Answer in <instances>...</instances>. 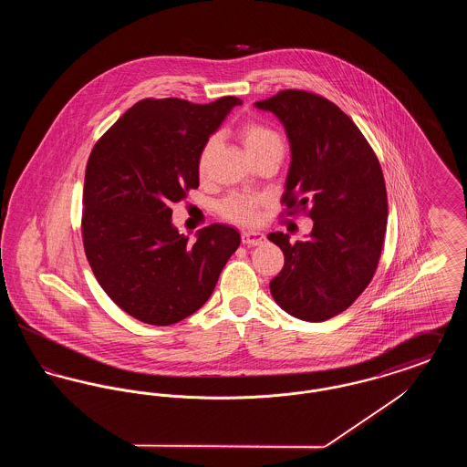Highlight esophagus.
<instances>
[{
  "instance_id": "obj_1",
  "label": "esophagus",
  "mask_w": 467,
  "mask_h": 467,
  "mask_svg": "<svg viewBox=\"0 0 467 467\" xmlns=\"http://www.w3.org/2000/svg\"><path fill=\"white\" fill-rule=\"evenodd\" d=\"M265 240H266V236L259 231H244L242 233V242H244V244H248V246H257V244H263Z\"/></svg>"
}]
</instances>
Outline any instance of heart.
Masks as SVG:
<instances>
[{
    "mask_svg": "<svg viewBox=\"0 0 467 467\" xmlns=\"http://www.w3.org/2000/svg\"><path fill=\"white\" fill-rule=\"evenodd\" d=\"M238 134H240V140L250 157L257 156L271 147H282L280 134L257 120H246L238 130ZM215 145H217V138L212 136L201 147L200 156H198V173L201 177L206 173V168H208V162H210V157H212ZM259 204H261V198H257V196L244 194V192H233L221 201L219 213L231 223L248 225V223L257 221Z\"/></svg>",
    "mask_w": 467,
    "mask_h": 467,
    "instance_id": "1",
    "label": "heart"
}]
</instances>
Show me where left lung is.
I'll use <instances>...</instances> for the list:
<instances>
[{
	"label": "left lung",
	"mask_w": 467,
	"mask_h": 467,
	"mask_svg": "<svg viewBox=\"0 0 467 467\" xmlns=\"http://www.w3.org/2000/svg\"><path fill=\"white\" fill-rule=\"evenodd\" d=\"M255 107L275 113L289 138L287 215L310 206L313 221L305 242L267 234L285 255L269 290L292 317L322 322L347 310L377 271L389 213L383 173L354 120L329 99L289 89Z\"/></svg>",
	"instance_id": "left-lung-1"
}]
</instances>
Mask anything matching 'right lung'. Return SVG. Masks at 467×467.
Here are the masks:
<instances>
[{
	"label": "right lung",
	"mask_w": 467,
	"mask_h": 467,
	"mask_svg": "<svg viewBox=\"0 0 467 467\" xmlns=\"http://www.w3.org/2000/svg\"><path fill=\"white\" fill-rule=\"evenodd\" d=\"M238 105L234 96L208 105L141 99L90 152L86 255L111 301L140 322L170 326L200 310L240 246V233L225 223L201 229L196 244H189L170 208L198 189L201 147Z\"/></svg>",
	"instance_id": "1"
}]
</instances>
